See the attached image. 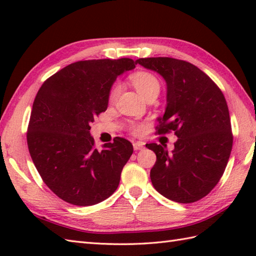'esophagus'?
Instances as JSON below:
<instances>
[{
	"mask_svg": "<svg viewBox=\"0 0 256 256\" xmlns=\"http://www.w3.org/2000/svg\"><path fill=\"white\" fill-rule=\"evenodd\" d=\"M144 143L143 142H134L133 143V148L135 150H142L144 148Z\"/></svg>",
	"mask_w": 256,
	"mask_h": 256,
	"instance_id": "1",
	"label": "esophagus"
}]
</instances>
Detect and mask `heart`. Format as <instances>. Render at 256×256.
Masks as SVG:
<instances>
[{
  "label": "heart",
  "mask_w": 256,
  "mask_h": 256,
  "mask_svg": "<svg viewBox=\"0 0 256 256\" xmlns=\"http://www.w3.org/2000/svg\"><path fill=\"white\" fill-rule=\"evenodd\" d=\"M131 81L135 89L138 91V94L148 99L150 96H158L160 91V80L157 79L153 74L146 72H140L131 76ZM120 90H121V86L120 84H114L108 94V100L111 102L114 101L118 98ZM144 126L142 124H132L131 131L135 134H140L143 131Z\"/></svg>",
  "instance_id": "obj_1"
}]
</instances>
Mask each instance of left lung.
I'll return each instance as SVG.
<instances>
[{"instance_id":"1","label":"left lung","mask_w":256,"mask_h":256,"mask_svg":"<svg viewBox=\"0 0 256 256\" xmlns=\"http://www.w3.org/2000/svg\"><path fill=\"white\" fill-rule=\"evenodd\" d=\"M146 69L166 81L167 106L158 134L174 131L175 148L150 143L156 154L150 170L154 188L167 199L190 204L208 194L229 160L233 136L229 108L219 86L194 64L170 57L140 58Z\"/></svg>"}]
</instances>
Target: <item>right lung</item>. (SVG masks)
Returning <instances> with one entry per match:
<instances>
[{
    "instance_id": "1",
    "label": "right lung",
    "mask_w": 256,
    "mask_h": 256,
    "mask_svg": "<svg viewBox=\"0 0 256 256\" xmlns=\"http://www.w3.org/2000/svg\"><path fill=\"white\" fill-rule=\"evenodd\" d=\"M135 64L130 58L77 62L37 92L27 128L28 150L47 187L68 204H96L118 186L133 145L116 138L98 150L90 123L106 110L118 76Z\"/></svg>"
}]
</instances>
